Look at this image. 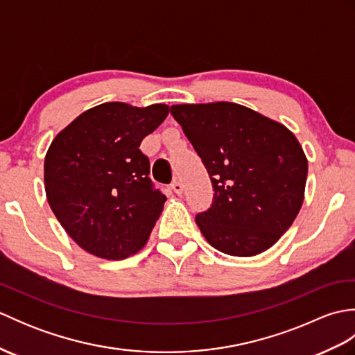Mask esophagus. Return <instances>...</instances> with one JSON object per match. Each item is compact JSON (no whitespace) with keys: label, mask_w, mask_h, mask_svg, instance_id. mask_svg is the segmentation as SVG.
Here are the masks:
<instances>
[{"label":"esophagus","mask_w":355,"mask_h":355,"mask_svg":"<svg viewBox=\"0 0 355 355\" xmlns=\"http://www.w3.org/2000/svg\"><path fill=\"white\" fill-rule=\"evenodd\" d=\"M171 187H172V191L175 192L177 195H182L183 193V184H182V182H180V180H173Z\"/></svg>","instance_id":"esophagus-1"}]
</instances>
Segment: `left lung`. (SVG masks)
Listing matches in <instances>:
<instances>
[{"instance_id": "left-lung-1", "label": "left lung", "mask_w": 355, "mask_h": 355, "mask_svg": "<svg viewBox=\"0 0 355 355\" xmlns=\"http://www.w3.org/2000/svg\"><path fill=\"white\" fill-rule=\"evenodd\" d=\"M171 112L215 191L210 207L195 216L207 243L230 256L275 245L304 202L308 162L294 134L232 102L172 105Z\"/></svg>"}]
</instances>
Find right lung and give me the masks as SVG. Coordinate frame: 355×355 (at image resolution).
<instances>
[{
  "label": "right lung",
  "mask_w": 355,
  "mask_h": 355,
  "mask_svg": "<svg viewBox=\"0 0 355 355\" xmlns=\"http://www.w3.org/2000/svg\"><path fill=\"white\" fill-rule=\"evenodd\" d=\"M169 114L164 103L107 102L82 112L45 155L49 205L79 247L119 261L137 253L160 216L164 195L149 178L140 143Z\"/></svg>",
  "instance_id": "1"
}]
</instances>
